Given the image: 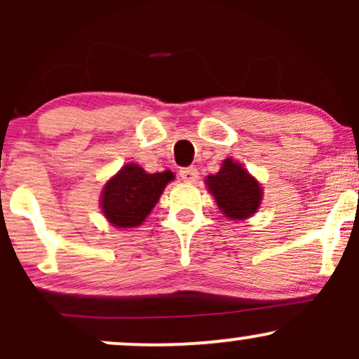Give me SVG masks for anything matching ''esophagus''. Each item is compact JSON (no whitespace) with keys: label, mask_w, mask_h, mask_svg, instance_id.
Segmentation results:
<instances>
[{"label":"esophagus","mask_w":359,"mask_h":359,"mask_svg":"<svg viewBox=\"0 0 359 359\" xmlns=\"http://www.w3.org/2000/svg\"><path fill=\"white\" fill-rule=\"evenodd\" d=\"M197 177H199V172L194 167H187L180 170V179H182L184 182H196Z\"/></svg>","instance_id":"34e87169"}]
</instances>
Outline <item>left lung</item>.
<instances>
[{
  "label": "left lung",
  "mask_w": 359,
  "mask_h": 359,
  "mask_svg": "<svg viewBox=\"0 0 359 359\" xmlns=\"http://www.w3.org/2000/svg\"><path fill=\"white\" fill-rule=\"evenodd\" d=\"M208 191L216 199L217 208L233 221L248 219L262 204V187L241 163L226 158L219 172L205 177Z\"/></svg>",
  "instance_id": "left-lung-1"
}]
</instances>
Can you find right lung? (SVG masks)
I'll return each instance as SVG.
<instances>
[{
    "label": "right lung",
    "mask_w": 359,
    "mask_h": 359,
    "mask_svg": "<svg viewBox=\"0 0 359 359\" xmlns=\"http://www.w3.org/2000/svg\"><path fill=\"white\" fill-rule=\"evenodd\" d=\"M170 180H174L170 170L147 174L137 163H128L104 184L102 214L114 228H137L158 203Z\"/></svg>",
    "instance_id": "right-lung-1"
}]
</instances>
